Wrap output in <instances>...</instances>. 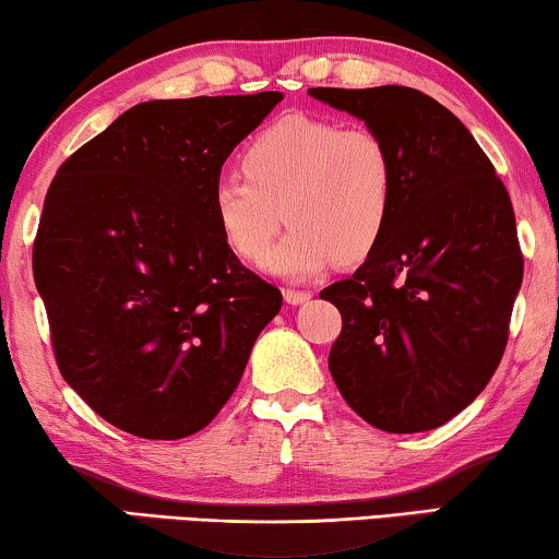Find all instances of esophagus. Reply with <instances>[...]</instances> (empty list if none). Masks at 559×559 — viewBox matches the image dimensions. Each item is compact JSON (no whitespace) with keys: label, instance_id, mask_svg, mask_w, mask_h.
Returning a JSON list of instances; mask_svg holds the SVG:
<instances>
[{"label":"esophagus","instance_id":"34e87169","mask_svg":"<svg viewBox=\"0 0 559 559\" xmlns=\"http://www.w3.org/2000/svg\"><path fill=\"white\" fill-rule=\"evenodd\" d=\"M310 297H312L310 289H295V287H287L285 289V300L289 305H302V302H308Z\"/></svg>","mask_w":559,"mask_h":559}]
</instances>
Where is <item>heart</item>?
<instances>
[{"label":"heart","instance_id":"heart-1","mask_svg":"<svg viewBox=\"0 0 559 559\" xmlns=\"http://www.w3.org/2000/svg\"><path fill=\"white\" fill-rule=\"evenodd\" d=\"M241 170L213 182V221L236 257L249 264L266 259L285 277L364 262L392 224L396 159L373 129L289 114L247 144ZM285 219L294 228L271 255Z\"/></svg>","mask_w":559,"mask_h":559}]
</instances>
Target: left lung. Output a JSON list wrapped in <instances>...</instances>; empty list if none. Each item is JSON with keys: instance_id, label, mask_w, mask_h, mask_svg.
Instances as JSON below:
<instances>
[{"instance_id": "1", "label": "left lung", "mask_w": 559, "mask_h": 559, "mask_svg": "<svg viewBox=\"0 0 559 559\" xmlns=\"http://www.w3.org/2000/svg\"><path fill=\"white\" fill-rule=\"evenodd\" d=\"M310 96L384 136L400 182L379 249L320 293L343 320L328 369L369 425L435 430L484 392L507 348L524 274L511 198L463 121L423 91Z\"/></svg>"}]
</instances>
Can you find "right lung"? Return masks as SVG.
Listing matches in <instances>:
<instances>
[{"instance_id":"obj_1","label":"right lung","mask_w":559,"mask_h":559,"mask_svg":"<svg viewBox=\"0 0 559 559\" xmlns=\"http://www.w3.org/2000/svg\"><path fill=\"white\" fill-rule=\"evenodd\" d=\"M280 102L262 91L136 104L50 182L33 274L52 354L68 386L119 430H203L282 308L211 213L226 157Z\"/></svg>"}]
</instances>
